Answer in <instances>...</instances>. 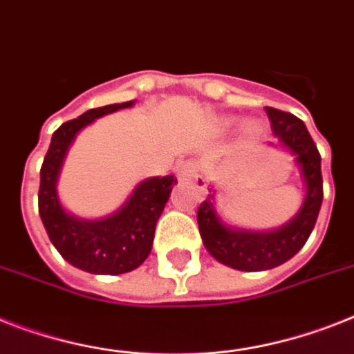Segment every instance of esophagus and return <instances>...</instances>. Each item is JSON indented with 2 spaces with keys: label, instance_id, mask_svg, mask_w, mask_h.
I'll use <instances>...</instances> for the list:
<instances>
[{
  "label": "esophagus",
  "instance_id": "esophagus-1",
  "mask_svg": "<svg viewBox=\"0 0 354 354\" xmlns=\"http://www.w3.org/2000/svg\"><path fill=\"white\" fill-rule=\"evenodd\" d=\"M178 178L182 180H194L198 176V165L194 162H182L176 167Z\"/></svg>",
  "mask_w": 354,
  "mask_h": 354
}]
</instances>
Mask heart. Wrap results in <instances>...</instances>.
Segmentation results:
<instances>
[{
    "label": "heart",
    "instance_id": "1",
    "mask_svg": "<svg viewBox=\"0 0 354 354\" xmlns=\"http://www.w3.org/2000/svg\"><path fill=\"white\" fill-rule=\"evenodd\" d=\"M245 131H247V132H252V131H254V125H252V123H247V125H245Z\"/></svg>",
    "mask_w": 354,
    "mask_h": 354
}]
</instances>
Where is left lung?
<instances>
[{"mask_svg":"<svg viewBox=\"0 0 354 354\" xmlns=\"http://www.w3.org/2000/svg\"><path fill=\"white\" fill-rule=\"evenodd\" d=\"M266 112L271 120L272 134L291 152L300 167L306 182V198L291 222L266 232L225 225L214 209V194H209L200 203L196 218L203 245L220 263L238 271H267L295 257L315 229L324 198L320 152L306 123L291 112L272 107H266Z\"/></svg>","mask_w":354,"mask_h":354,"instance_id":"obj_1","label":"left lung"}]
</instances>
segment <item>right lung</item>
<instances>
[{
	"mask_svg": "<svg viewBox=\"0 0 354 354\" xmlns=\"http://www.w3.org/2000/svg\"><path fill=\"white\" fill-rule=\"evenodd\" d=\"M132 103L91 109L76 120L63 123L53 134L39 171L37 207L50 242L71 266L93 274H122L134 271L147 260L158 218L176 183L174 176L149 178L132 191L131 198L114 214L102 220L76 218L59 203L57 176L77 132L96 118L132 107Z\"/></svg>",
	"mask_w": 354,
	"mask_h": 354,
	"instance_id": "right-lung-1",
	"label": "right lung"
}]
</instances>
